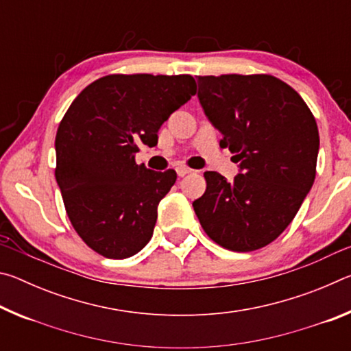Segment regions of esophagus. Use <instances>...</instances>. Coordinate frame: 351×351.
Returning <instances> with one entry per match:
<instances>
[{
  "instance_id": "1",
  "label": "esophagus",
  "mask_w": 351,
  "mask_h": 351,
  "mask_svg": "<svg viewBox=\"0 0 351 351\" xmlns=\"http://www.w3.org/2000/svg\"><path fill=\"white\" fill-rule=\"evenodd\" d=\"M190 171H192V170H190L189 167H178L176 169V173H178V176H186V175H189L190 173Z\"/></svg>"
}]
</instances>
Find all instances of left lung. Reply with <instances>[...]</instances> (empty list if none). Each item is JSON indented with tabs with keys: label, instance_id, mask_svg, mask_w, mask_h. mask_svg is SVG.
Returning <instances> with one entry per match:
<instances>
[{
	"label": "left lung",
	"instance_id": "left-lung-1",
	"mask_svg": "<svg viewBox=\"0 0 351 351\" xmlns=\"http://www.w3.org/2000/svg\"><path fill=\"white\" fill-rule=\"evenodd\" d=\"M198 99L240 173L228 182L218 171H206V192L193 210L204 232L229 251L269 245L313 187L316 119L299 93L269 74L199 75Z\"/></svg>",
	"mask_w": 351,
	"mask_h": 351
}]
</instances>
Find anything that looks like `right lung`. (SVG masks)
I'll return each mask as SVG.
<instances>
[{
	"label": "right lung",
	"mask_w": 351,
	"mask_h": 351,
	"mask_svg": "<svg viewBox=\"0 0 351 351\" xmlns=\"http://www.w3.org/2000/svg\"><path fill=\"white\" fill-rule=\"evenodd\" d=\"M197 93L192 75L111 74L88 85L64 112L56 136V180L80 239L106 258L138 254L153 235L158 206L175 170L138 165L144 144Z\"/></svg>",
	"instance_id": "right-lung-1"
}]
</instances>
